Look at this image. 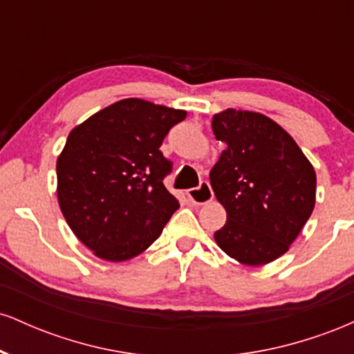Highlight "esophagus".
Returning <instances> with one entry per match:
<instances>
[{
    "instance_id": "obj_1",
    "label": "esophagus",
    "mask_w": 354,
    "mask_h": 354,
    "mask_svg": "<svg viewBox=\"0 0 354 354\" xmlns=\"http://www.w3.org/2000/svg\"><path fill=\"white\" fill-rule=\"evenodd\" d=\"M188 198L191 203L194 205H206L213 200V189H211L209 183L208 181H201V185L198 188L188 189Z\"/></svg>"
}]
</instances>
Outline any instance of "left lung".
I'll return each mask as SVG.
<instances>
[{
    "mask_svg": "<svg viewBox=\"0 0 354 354\" xmlns=\"http://www.w3.org/2000/svg\"><path fill=\"white\" fill-rule=\"evenodd\" d=\"M226 143L209 173L226 223L214 241L230 258L263 266L290 250L311 216L316 173L296 141L261 113L228 108L211 120Z\"/></svg>",
    "mask_w": 354,
    "mask_h": 354,
    "instance_id": "1",
    "label": "left lung"
}]
</instances>
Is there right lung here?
Returning a JSON list of instances; mask_svg holds the SVG:
<instances>
[{"label":"right lung","instance_id":"add662e5","mask_svg":"<svg viewBox=\"0 0 354 354\" xmlns=\"http://www.w3.org/2000/svg\"><path fill=\"white\" fill-rule=\"evenodd\" d=\"M186 111L128 98L71 129L56 161L58 203L76 238L104 261L148 250L180 208L165 188L171 161L160 151Z\"/></svg>","mask_w":354,"mask_h":354}]
</instances>
